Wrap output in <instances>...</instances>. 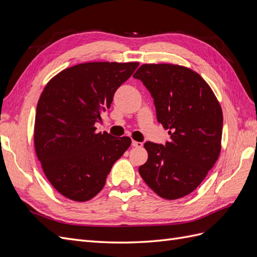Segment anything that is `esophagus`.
Segmentation results:
<instances>
[{
    "mask_svg": "<svg viewBox=\"0 0 257 257\" xmlns=\"http://www.w3.org/2000/svg\"><path fill=\"white\" fill-rule=\"evenodd\" d=\"M132 146L135 147V148H142V147H143V143H141V142H135V141H133V142H132Z\"/></svg>",
    "mask_w": 257,
    "mask_h": 257,
    "instance_id": "34e87169",
    "label": "esophagus"
}]
</instances>
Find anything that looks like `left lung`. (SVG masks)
Instances as JSON below:
<instances>
[{"instance_id":"8db88e82","label":"left lung","mask_w":257,"mask_h":257,"mask_svg":"<svg viewBox=\"0 0 257 257\" xmlns=\"http://www.w3.org/2000/svg\"><path fill=\"white\" fill-rule=\"evenodd\" d=\"M133 77L150 92L158 121L170 135L165 146L145 144L148 161L139 174L162 198H181L197 188L219 158L222 108L208 83L188 67L144 64Z\"/></svg>"}]
</instances>
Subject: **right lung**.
Segmentation results:
<instances>
[{
    "label": "right lung",
    "mask_w": 257,
    "mask_h": 257,
    "mask_svg": "<svg viewBox=\"0 0 257 257\" xmlns=\"http://www.w3.org/2000/svg\"><path fill=\"white\" fill-rule=\"evenodd\" d=\"M138 62H89L68 67L46 85L36 107L34 145L49 182L62 195L87 201L104 188L130 137L95 133L96 122Z\"/></svg>",
    "instance_id": "right-lung-1"
}]
</instances>
